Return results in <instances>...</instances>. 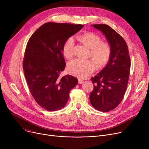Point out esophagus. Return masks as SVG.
<instances>
[{"mask_svg": "<svg viewBox=\"0 0 149 149\" xmlns=\"http://www.w3.org/2000/svg\"><path fill=\"white\" fill-rule=\"evenodd\" d=\"M83 82H84V80L79 79V84H82Z\"/></svg>", "mask_w": 149, "mask_h": 149, "instance_id": "34e87169", "label": "esophagus"}]
</instances>
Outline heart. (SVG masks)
<instances>
[{"label": "heart", "mask_w": 149, "mask_h": 149, "mask_svg": "<svg viewBox=\"0 0 149 149\" xmlns=\"http://www.w3.org/2000/svg\"><path fill=\"white\" fill-rule=\"evenodd\" d=\"M79 38L91 49L90 56L96 61L98 67H103L108 63L111 58L112 53V48L110 43L102 42V39L99 36L93 33H84L79 36ZM75 44L74 37H69L64 43L63 52L66 58H70L73 57ZM94 61L92 59L83 60L75 58L68 63V71L70 74L78 77H87L94 71L97 68L96 62Z\"/></svg>", "instance_id": "heart-1"}]
</instances>
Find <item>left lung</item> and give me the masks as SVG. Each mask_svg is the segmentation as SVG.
Returning a JSON list of instances; mask_svg holds the SVG:
<instances>
[{
    "label": "left lung",
    "mask_w": 149,
    "mask_h": 149,
    "mask_svg": "<svg viewBox=\"0 0 149 149\" xmlns=\"http://www.w3.org/2000/svg\"><path fill=\"white\" fill-rule=\"evenodd\" d=\"M105 35L112 48L110 61L97 75L91 78L93 89L90 93L92 106L101 112H109L118 106L127 90L130 58L124 38L105 24L93 25Z\"/></svg>",
    "instance_id": "8db88e82"
}]
</instances>
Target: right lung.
Returning <instances> with one entry per match:
<instances>
[{"instance_id":"1","label":"right lung","mask_w":149,"mask_h":149,"mask_svg":"<svg viewBox=\"0 0 149 149\" xmlns=\"http://www.w3.org/2000/svg\"><path fill=\"white\" fill-rule=\"evenodd\" d=\"M83 25L48 22L42 25L28 42L23 61L25 79L37 104L48 111L66 104L69 92L78 84L77 78L60 74L66 66L63 46Z\"/></svg>"}]
</instances>
